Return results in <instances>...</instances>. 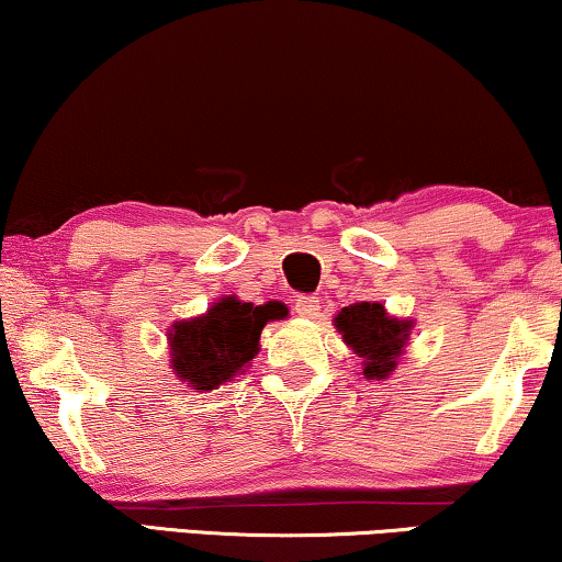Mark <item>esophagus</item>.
<instances>
[{
    "label": "esophagus",
    "instance_id": "1",
    "mask_svg": "<svg viewBox=\"0 0 562 562\" xmlns=\"http://www.w3.org/2000/svg\"><path fill=\"white\" fill-rule=\"evenodd\" d=\"M321 311V300L315 295H300L295 300V313L300 315V318H315Z\"/></svg>",
    "mask_w": 562,
    "mask_h": 562
}]
</instances>
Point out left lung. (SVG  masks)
I'll return each instance as SVG.
<instances>
[{"mask_svg": "<svg viewBox=\"0 0 562 562\" xmlns=\"http://www.w3.org/2000/svg\"><path fill=\"white\" fill-rule=\"evenodd\" d=\"M334 326L344 336L346 346L363 359V376L386 379L405 353L413 321L392 318L382 303H353L341 307Z\"/></svg>", "mask_w": 562, "mask_h": 562, "instance_id": "left-lung-1", "label": "left lung"}]
</instances>
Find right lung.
Segmentation results:
<instances>
[{
  "label": "right lung",
  "instance_id": "1",
  "mask_svg": "<svg viewBox=\"0 0 562 562\" xmlns=\"http://www.w3.org/2000/svg\"><path fill=\"white\" fill-rule=\"evenodd\" d=\"M282 318L278 303H241L221 297L199 318L172 323L170 363L172 371L193 386L209 392L249 367L259 353V334L267 321Z\"/></svg>",
  "mask_w": 562,
  "mask_h": 562
}]
</instances>
